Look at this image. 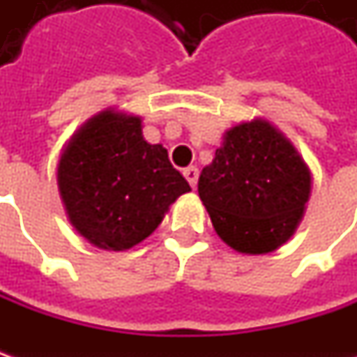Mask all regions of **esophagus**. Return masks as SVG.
Listing matches in <instances>:
<instances>
[{
  "mask_svg": "<svg viewBox=\"0 0 357 357\" xmlns=\"http://www.w3.org/2000/svg\"><path fill=\"white\" fill-rule=\"evenodd\" d=\"M183 174H185L186 181L190 183V186L197 188V183H199V169H197V167H186L185 171H183Z\"/></svg>",
  "mask_w": 357,
  "mask_h": 357,
  "instance_id": "obj_1",
  "label": "esophagus"
}]
</instances>
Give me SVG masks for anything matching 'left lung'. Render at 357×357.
Masks as SVG:
<instances>
[{
    "instance_id": "obj_1",
    "label": "left lung",
    "mask_w": 357,
    "mask_h": 357,
    "mask_svg": "<svg viewBox=\"0 0 357 357\" xmlns=\"http://www.w3.org/2000/svg\"><path fill=\"white\" fill-rule=\"evenodd\" d=\"M199 178V197L216 234L242 254L280 248L300 225L312 172L272 123L252 119L228 129Z\"/></svg>"
}]
</instances>
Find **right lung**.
<instances>
[{
    "mask_svg": "<svg viewBox=\"0 0 357 357\" xmlns=\"http://www.w3.org/2000/svg\"><path fill=\"white\" fill-rule=\"evenodd\" d=\"M57 186L71 227L103 250L143 242L190 190L167 149L144 141L141 117L117 109L97 113L69 139Z\"/></svg>",
    "mask_w": 357,
    "mask_h": 357,
    "instance_id": "add662e5",
    "label": "right lung"
}]
</instances>
